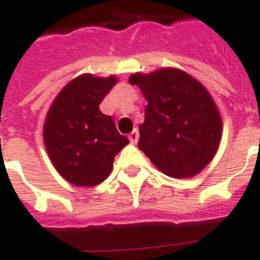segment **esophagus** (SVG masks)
<instances>
[{
	"label": "esophagus",
	"instance_id": "obj_1",
	"mask_svg": "<svg viewBox=\"0 0 260 260\" xmlns=\"http://www.w3.org/2000/svg\"><path fill=\"white\" fill-rule=\"evenodd\" d=\"M128 140H130V143L136 144V143L139 141V132H137V130H133L132 133L128 134Z\"/></svg>",
	"mask_w": 260,
	"mask_h": 260
}]
</instances>
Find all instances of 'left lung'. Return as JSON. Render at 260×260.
Instances as JSON below:
<instances>
[{"label":"left lung","mask_w":260,"mask_h":260,"mask_svg":"<svg viewBox=\"0 0 260 260\" xmlns=\"http://www.w3.org/2000/svg\"><path fill=\"white\" fill-rule=\"evenodd\" d=\"M130 83L148 102L139 148L154 166L174 178L194 177L207 167L222 136L221 114L208 90L174 68L136 73Z\"/></svg>","instance_id":"obj_1"}]
</instances>
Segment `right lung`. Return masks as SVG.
I'll use <instances>...</instances> for the list:
<instances>
[{
	"instance_id": "right-lung-1",
	"label": "right lung",
	"mask_w": 260,
	"mask_h": 260,
	"mask_svg": "<svg viewBox=\"0 0 260 260\" xmlns=\"http://www.w3.org/2000/svg\"><path fill=\"white\" fill-rule=\"evenodd\" d=\"M116 83V76L80 75L59 92L48 112L45 147L56 171L73 185L94 187L105 181L116 154L128 144L112 116L99 109Z\"/></svg>"
}]
</instances>
